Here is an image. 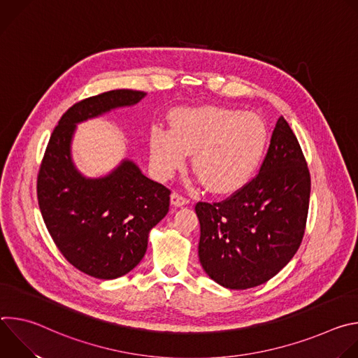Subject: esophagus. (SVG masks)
<instances>
[{
	"label": "esophagus",
	"instance_id": "34e87169",
	"mask_svg": "<svg viewBox=\"0 0 358 358\" xmlns=\"http://www.w3.org/2000/svg\"><path fill=\"white\" fill-rule=\"evenodd\" d=\"M171 203H173L174 207H184V206H187V203H188V199L184 198L182 195L177 194V192H173L171 194Z\"/></svg>",
	"mask_w": 358,
	"mask_h": 358
}]
</instances>
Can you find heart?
Instances as JSON below:
<instances>
[{
  "mask_svg": "<svg viewBox=\"0 0 358 358\" xmlns=\"http://www.w3.org/2000/svg\"><path fill=\"white\" fill-rule=\"evenodd\" d=\"M268 145L265 122L255 113L228 108H181L171 129L152 127L150 159L156 176L169 180L192 152V169L220 194L241 189L259 169Z\"/></svg>",
  "mask_w": 358,
  "mask_h": 358,
  "instance_id": "heart-1",
  "label": "heart"
}]
</instances>
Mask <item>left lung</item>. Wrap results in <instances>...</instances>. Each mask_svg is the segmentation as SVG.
<instances>
[{
	"instance_id": "obj_1",
	"label": "left lung",
	"mask_w": 358,
	"mask_h": 358,
	"mask_svg": "<svg viewBox=\"0 0 358 358\" xmlns=\"http://www.w3.org/2000/svg\"><path fill=\"white\" fill-rule=\"evenodd\" d=\"M310 174L280 116L259 174L221 202H198V257L218 285L243 290L278 275L297 252L309 213Z\"/></svg>"
}]
</instances>
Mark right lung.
Segmentation results:
<instances>
[{
	"label": "right lung",
	"instance_id": "add662e5",
	"mask_svg": "<svg viewBox=\"0 0 358 358\" xmlns=\"http://www.w3.org/2000/svg\"><path fill=\"white\" fill-rule=\"evenodd\" d=\"M147 93L117 89L85 99L59 120L38 174V203L55 245L80 272L103 280L133 271L150 231L169 213L170 189L123 159L110 173L86 177L72 159L79 123L137 105Z\"/></svg>",
	"mask_w": 358,
	"mask_h": 358
}]
</instances>
